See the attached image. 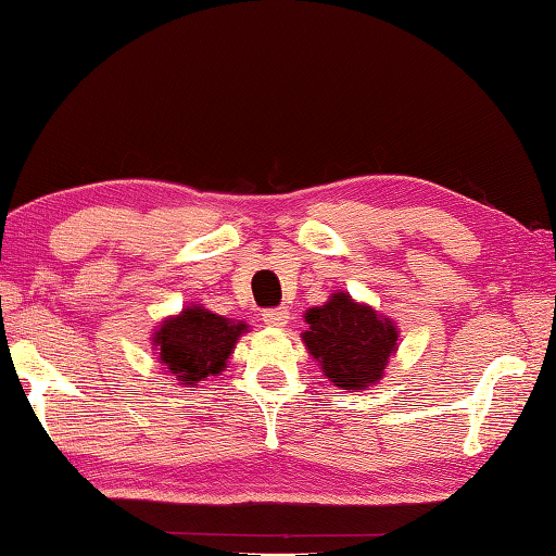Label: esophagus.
<instances>
[{
  "label": "esophagus",
  "mask_w": 556,
  "mask_h": 556,
  "mask_svg": "<svg viewBox=\"0 0 556 556\" xmlns=\"http://www.w3.org/2000/svg\"><path fill=\"white\" fill-rule=\"evenodd\" d=\"M262 320H265L267 326H271V328H285L287 320H289V308H285V306L267 308L265 313H262Z\"/></svg>",
  "instance_id": "1"
}]
</instances>
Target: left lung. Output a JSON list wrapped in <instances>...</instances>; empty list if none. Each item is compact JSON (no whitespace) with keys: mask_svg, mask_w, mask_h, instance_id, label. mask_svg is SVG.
Segmentation results:
<instances>
[{"mask_svg":"<svg viewBox=\"0 0 556 556\" xmlns=\"http://www.w3.org/2000/svg\"><path fill=\"white\" fill-rule=\"evenodd\" d=\"M308 330L301 332L313 359L340 389H367L383 377L396 352L399 328L345 291L306 311Z\"/></svg>","mask_w":556,"mask_h":556,"instance_id":"obj_1","label":"left lung"}]
</instances>
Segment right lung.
Segmentation results:
<instances>
[{"label":"right lung","instance_id":"obj_1","mask_svg":"<svg viewBox=\"0 0 556 556\" xmlns=\"http://www.w3.org/2000/svg\"><path fill=\"white\" fill-rule=\"evenodd\" d=\"M243 332H248L243 320L224 318L201 304H191L181 308L179 316L160 323L153 345L169 375L185 387H199V381L224 371Z\"/></svg>","mask_w":556,"mask_h":556}]
</instances>
